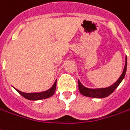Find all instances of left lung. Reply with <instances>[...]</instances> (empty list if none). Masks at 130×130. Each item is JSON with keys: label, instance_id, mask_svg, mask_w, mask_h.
Returning <instances> with one entry per match:
<instances>
[{"label": "left lung", "instance_id": "1", "mask_svg": "<svg viewBox=\"0 0 130 130\" xmlns=\"http://www.w3.org/2000/svg\"><path fill=\"white\" fill-rule=\"evenodd\" d=\"M127 57H126L125 65H124V70H123V72L122 73L121 76L119 77V79L117 80L116 83H115L113 85H112L111 86L108 87L90 89V88L84 87L80 82V80H78V87H79V91L80 92V93L84 96L89 97V98H104L109 96L110 94H112L114 90L120 84L122 80L124 79V76H125V73H126V70H127Z\"/></svg>", "mask_w": 130, "mask_h": 130}]
</instances>
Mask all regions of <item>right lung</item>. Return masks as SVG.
<instances>
[{"instance_id": "obj_1", "label": "right lung", "mask_w": 130, "mask_h": 130, "mask_svg": "<svg viewBox=\"0 0 130 130\" xmlns=\"http://www.w3.org/2000/svg\"><path fill=\"white\" fill-rule=\"evenodd\" d=\"M56 83H57V80L55 82L54 85L52 86V87L47 90L45 91V92H34V93H25V92H23L21 91L16 90V91L21 95L23 98H26L27 100H43V99H46L51 97L52 95H53L55 93V91L56 89Z\"/></svg>"}]
</instances>
